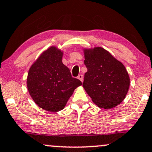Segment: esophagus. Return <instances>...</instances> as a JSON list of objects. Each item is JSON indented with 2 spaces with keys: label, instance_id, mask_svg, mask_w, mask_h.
I'll list each match as a JSON object with an SVG mask.
<instances>
[{
  "label": "esophagus",
  "instance_id": "obj_1",
  "mask_svg": "<svg viewBox=\"0 0 152 152\" xmlns=\"http://www.w3.org/2000/svg\"><path fill=\"white\" fill-rule=\"evenodd\" d=\"M78 78L80 80V81L83 82V76L82 74H79L78 76Z\"/></svg>",
  "mask_w": 152,
  "mask_h": 152
}]
</instances>
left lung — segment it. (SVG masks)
I'll use <instances>...</instances> for the list:
<instances>
[{
    "label": "left lung",
    "instance_id": "obj_1",
    "mask_svg": "<svg viewBox=\"0 0 152 152\" xmlns=\"http://www.w3.org/2000/svg\"><path fill=\"white\" fill-rule=\"evenodd\" d=\"M87 72L83 86L94 103L102 109L116 107L125 99L130 86L126 67L101 47L84 49Z\"/></svg>",
    "mask_w": 152,
    "mask_h": 152
}]
</instances>
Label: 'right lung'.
Segmentation results:
<instances>
[{
  "instance_id": "right-lung-1",
  "label": "right lung",
  "mask_w": 152,
  "mask_h": 152,
  "mask_svg": "<svg viewBox=\"0 0 152 152\" xmlns=\"http://www.w3.org/2000/svg\"><path fill=\"white\" fill-rule=\"evenodd\" d=\"M62 55L60 50L52 46L40 55L28 73L31 97L38 107L50 112L64 109L74 90L82 85L62 63Z\"/></svg>"
}]
</instances>
